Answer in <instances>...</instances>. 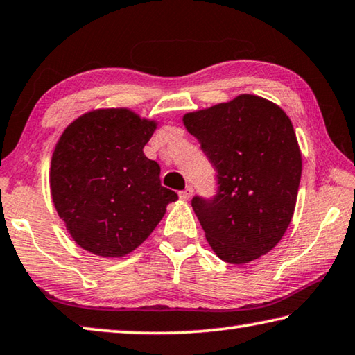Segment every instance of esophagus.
I'll use <instances>...</instances> for the list:
<instances>
[{"mask_svg": "<svg viewBox=\"0 0 355 355\" xmlns=\"http://www.w3.org/2000/svg\"><path fill=\"white\" fill-rule=\"evenodd\" d=\"M178 196H180V199H182V200H189L191 196H192V186H186V189L180 191Z\"/></svg>", "mask_w": 355, "mask_h": 355, "instance_id": "1", "label": "esophagus"}]
</instances>
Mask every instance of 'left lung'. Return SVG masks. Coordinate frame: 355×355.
<instances>
[{"label":"left lung","instance_id":"obj_1","mask_svg":"<svg viewBox=\"0 0 355 355\" xmlns=\"http://www.w3.org/2000/svg\"><path fill=\"white\" fill-rule=\"evenodd\" d=\"M183 123L218 172L216 196L191 200L214 254L232 264L268 254L290 225L302 173L290 117L243 94L184 114Z\"/></svg>","mask_w":355,"mask_h":355}]
</instances>
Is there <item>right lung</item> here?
<instances>
[{
    "mask_svg": "<svg viewBox=\"0 0 355 355\" xmlns=\"http://www.w3.org/2000/svg\"><path fill=\"white\" fill-rule=\"evenodd\" d=\"M156 130L127 107L83 114L59 137L50 188L75 243L98 257H123L148 238L175 202L159 164L142 148Z\"/></svg>",
    "mask_w": 355,
    "mask_h": 355,
    "instance_id": "add662e5",
    "label": "right lung"
}]
</instances>
